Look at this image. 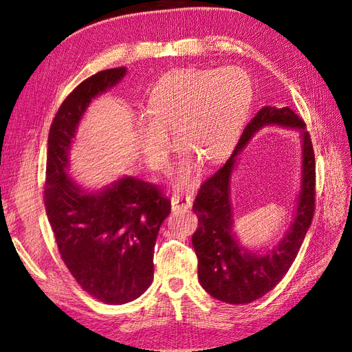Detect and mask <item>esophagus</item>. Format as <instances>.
Listing matches in <instances>:
<instances>
[{"label":"esophagus","mask_w":352,"mask_h":352,"mask_svg":"<svg viewBox=\"0 0 352 352\" xmlns=\"http://www.w3.org/2000/svg\"><path fill=\"white\" fill-rule=\"evenodd\" d=\"M190 207H192V199L189 197H184L175 194L172 197V210L173 211H188Z\"/></svg>","instance_id":"34e87169"}]
</instances>
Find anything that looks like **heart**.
I'll use <instances>...</instances> for the list:
<instances>
[{"label":"heart","mask_w":352,"mask_h":352,"mask_svg":"<svg viewBox=\"0 0 352 352\" xmlns=\"http://www.w3.org/2000/svg\"><path fill=\"white\" fill-rule=\"evenodd\" d=\"M250 80L241 69L186 67L166 73L150 92L146 113L136 119L138 146L153 167H163L172 148L167 132L194 158L216 162L235 141L250 102ZM179 188L195 184V164L180 162Z\"/></svg>","instance_id":"heart-1"}]
</instances>
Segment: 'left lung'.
Returning a JSON list of instances; mask_svg holds the SVG:
<instances>
[{
    "label": "left lung",
    "mask_w": 352,
    "mask_h": 352,
    "mask_svg": "<svg viewBox=\"0 0 352 352\" xmlns=\"http://www.w3.org/2000/svg\"><path fill=\"white\" fill-rule=\"evenodd\" d=\"M278 125L300 132V189L290 229L276 244L251 249L234 230L231 179L239 154L263 126ZM316 164L305 123L291 109L263 107L245 126L228 162L201 186L194 202L199 225L192 236L198 258V279L216 300L226 304H248L264 296L280 282L294 263L314 212Z\"/></svg>",
    "instance_id": "8db88e82"
}]
</instances>
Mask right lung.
Segmentation results:
<instances>
[{
  "label": "right lung",
  "mask_w": 352,
  "mask_h": 352,
  "mask_svg": "<svg viewBox=\"0 0 352 352\" xmlns=\"http://www.w3.org/2000/svg\"><path fill=\"white\" fill-rule=\"evenodd\" d=\"M126 73V67L98 72L61 104L50 127L44 190L63 261L83 291L113 305L136 300L151 285L157 235L172 210L167 197L135 176L101 188L72 176L70 155L85 114Z\"/></svg>",
  "instance_id": "obj_1"
}]
</instances>
